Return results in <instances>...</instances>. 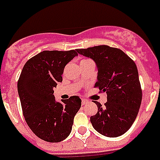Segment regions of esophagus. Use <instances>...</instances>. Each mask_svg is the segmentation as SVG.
I'll return each instance as SVG.
<instances>
[{
	"mask_svg": "<svg viewBox=\"0 0 160 160\" xmlns=\"http://www.w3.org/2000/svg\"><path fill=\"white\" fill-rule=\"evenodd\" d=\"M88 102H89V101H88L87 100H85V99H82V105H86Z\"/></svg>",
	"mask_w": 160,
	"mask_h": 160,
	"instance_id": "34e87169",
	"label": "esophagus"
}]
</instances>
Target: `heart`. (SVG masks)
Returning <instances> with one entry per match:
<instances>
[{
	"label": "heart",
	"instance_id": "b5f03b06",
	"mask_svg": "<svg viewBox=\"0 0 160 160\" xmlns=\"http://www.w3.org/2000/svg\"><path fill=\"white\" fill-rule=\"evenodd\" d=\"M88 60H81V62H80V63L85 62V61H88Z\"/></svg>",
	"mask_w": 160,
	"mask_h": 160
}]
</instances>
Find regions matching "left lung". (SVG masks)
Wrapping results in <instances>:
<instances>
[{"label": "left lung", "mask_w": 160, "mask_h": 160, "mask_svg": "<svg viewBox=\"0 0 160 160\" xmlns=\"http://www.w3.org/2000/svg\"><path fill=\"white\" fill-rule=\"evenodd\" d=\"M80 55L92 59L98 70L95 86L107 94V102L90 117L94 129L106 137H118L129 130L136 119L142 100L138 69L124 51L109 46L77 49Z\"/></svg>", "instance_id": "left-lung-1"}]
</instances>
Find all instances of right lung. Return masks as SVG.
Masks as SVG:
<instances>
[{
	"label": "right lung",
	"instance_id": "right-lung-1",
	"mask_svg": "<svg viewBox=\"0 0 160 160\" xmlns=\"http://www.w3.org/2000/svg\"><path fill=\"white\" fill-rule=\"evenodd\" d=\"M77 55L76 50L44 51L31 58L21 73L17 90L24 117L34 134L45 141L66 139L81 106L79 96L58 102L53 95L65 66Z\"/></svg>",
	"mask_w": 160,
	"mask_h": 160
}]
</instances>
